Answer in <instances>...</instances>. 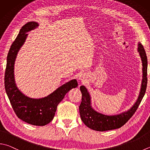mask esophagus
<instances>
[{
  "mask_svg": "<svg viewBox=\"0 0 150 150\" xmlns=\"http://www.w3.org/2000/svg\"><path fill=\"white\" fill-rule=\"evenodd\" d=\"M84 78H85V76L83 75H80V80H81V81H83L84 80Z\"/></svg>",
  "mask_w": 150,
  "mask_h": 150,
  "instance_id": "1",
  "label": "esophagus"
}]
</instances>
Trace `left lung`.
<instances>
[{"instance_id":"obj_1","label":"left lung","mask_w":150,"mask_h":150,"mask_svg":"<svg viewBox=\"0 0 150 150\" xmlns=\"http://www.w3.org/2000/svg\"><path fill=\"white\" fill-rule=\"evenodd\" d=\"M138 50L142 61V82L139 97L134 106L129 111L122 113L117 115H105L95 111L91 108V98L89 93L83 86H80V91L82 95L81 102L79 110L81 121L89 128L97 131H105L120 128L125 125L130 120L135 112L137 111L138 106L142 101L146 93L148 78H147V69H148V59L144 47L140 43L138 44Z\"/></svg>"}]
</instances>
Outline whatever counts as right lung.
Segmentation results:
<instances>
[{
  "mask_svg": "<svg viewBox=\"0 0 150 150\" xmlns=\"http://www.w3.org/2000/svg\"><path fill=\"white\" fill-rule=\"evenodd\" d=\"M38 26L37 23L30 21L23 27L13 41L7 56L4 76L5 90L11 105L17 116L22 121L33 125L44 126L54 117L59 103L66 93L78 86L76 80H72L59 87L46 97L30 98L23 94L17 87L14 80L13 67L16 55L27 38V33Z\"/></svg>",
  "mask_w": 150,
  "mask_h": 150,
  "instance_id": "1",
  "label": "right lung"
}]
</instances>
